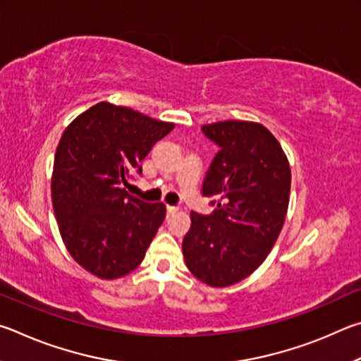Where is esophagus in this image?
I'll use <instances>...</instances> for the list:
<instances>
[{"label": "esophagus", "instance_id": "esophagus-1", "mask_svg": "<svg viewBox=\"0 0 361 361\" xmlns=\"http://www.w3.org/2000/svg\"><path fill=\"white\" fill-rule=\"evenodd\" d=\"M166 211H168V214H174V212L179 211V207H176V206H166Z\"/></svg>", "mask_w": 361, "mask_h": 361}]
</instances>
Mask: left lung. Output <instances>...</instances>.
<instances>
[{"instance_id":"8db88e82","label":"left lung","mask_w":361,"mask_h":361,"mask_svg":"<svg viewBox=\"0 0 361 361\" xmlns=\"http://www.w3.org/2000/svg\"><path fill=\"white\" fill-rule=\"evenodd\" d=\"M220 150L203 182L211 216L192 212L182 241L190 273L211 287H230L267 260L286 222L292 173L267 126L245 120L201 126Z\"/></svg>"}]
</instances>
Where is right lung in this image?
I'll return each mask as SVG.
<instances>
[{
    "instance_id": "right-lung-1",
    "label": "right lung",
    "mask_w": 361,
    "mask_h": 361,
    "mask_svg": "<svg viewBox=\"0 0 361 361\" xmlns=\"http://www.w3.org/2000/svg\"><path fill=\"white\" fill-rule=\"evenodd\" d=\"M174 128L130 107L101 101L63 131L55 152L52 204L63 243L88 273L112 281L136 269L166 217L125 185Z\"/></svg>"
}]
</instances>
